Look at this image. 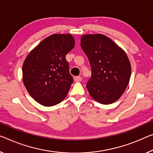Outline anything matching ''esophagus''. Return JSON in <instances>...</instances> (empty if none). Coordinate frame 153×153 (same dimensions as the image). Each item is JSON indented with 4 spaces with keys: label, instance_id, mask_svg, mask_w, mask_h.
Segmentation results:
<instances>
[{
    "label": "esophagus",
    "instance_id": "34e87169",
    "mask_svg": "<svg viewBox=\"0 0 153 153\" xmlns=\"http://www.w3.org/2000/svg\"><path fill=\"white\" fill-rule=\"evenodd\" d=\"M81 80H82V77L81 76H74V81L75 82H79V81H81Z\"/></svg>",
    "mask_w": 153,
    "mask_h": 153
}]
</instances>
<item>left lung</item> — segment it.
<instances>
[{
  "instance_id": "left-lung-1",
  "label": "left lung",
  "mask_w": 153,
  "mask_h": 153,
  "mask_svg": "<svg viewBox=\"0 0 153 153\" xmlns=\"http://www.w3.org/2000/svg\"><path fill=\"white\" fill-rule=\"evenodd\" d=\"M81 46L91 65V76L86 87L91 98L103 105L116 102L130 80L131 66L126 54L100 33L82 36Z\"/></svg>"
}]
</instances>
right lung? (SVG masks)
Returning <instances> with one entry per match:
<instances>
[{"label": "right lung", "mask_w": 153, "mask_h": 153, "mask_svg": "<svg viewBox=\"0 0 153 153\" xmlns=\"http://www.w3.org/2000/svg\"><path fill=\"white\" fill-rule=\"evenodd\" d=\"M71 34H53L30 51L22 65V80L33 99L44 106L57 105L73 82L65 55L74 46Z\"/></svg>", "instance_id": "1"}]
</instances>
